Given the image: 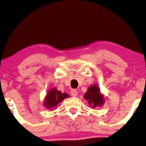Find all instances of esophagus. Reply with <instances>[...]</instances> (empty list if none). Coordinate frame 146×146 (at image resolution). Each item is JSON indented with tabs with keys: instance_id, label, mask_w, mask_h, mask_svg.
I'll return each mask as SVG.
<instances>
[{
	"instance_id": "1",
	"label": "esophagus",
	"mask_w": 146,
	"mask_h": 146,
	"mask_svg": "<svg viewBox=\"0 0 146 146\" xmlns=\"http://www.w3.org/2000/svg\"><path fill=\"white\" fill-rule=\"evenodd\" d=\"M70 94L72 95V96L73 97H76L78 94V92L76 90H72V91L70 92Z\"/></svg>"
}]
</instances>
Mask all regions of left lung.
I'll list each match as a JSON object with an SVG mask.
<instances>
[{
  "label": "left lung",
  "mask_w": 146,
  "mask_h": 146,
  "mask_svg": "<svg viewBox=\"0 0 146 146\" xmlns=\"http://www.w3.org/2000/svg\"><path fill=\"white\" fill-rule=\"evenodd\" d=\"M84 99L86 100L90 106H92L93 108L97 106H101L104 102L103 96L101 94L100 90L96 85H92L88 89L86 93H85Z\"/></svg>",
  "instance_id": "8db88e82"
}]
</instances>
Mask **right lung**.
Listing matches in <instances>:
<instances>
[{
  "label": "right lung",
  "instance_id": "1",
  "mask_svg": "<svg viewBox=\"0 0 146 146\" xmlns=\"http://www.w3.org/2000/svg\"><path fill=\"white\" fill-rule=\"evenodd\" d=\"M68 97L69 95L66 93H62L56 88L50 89L45 98L44 106L48 109L55 108L64 99Z\"/></svg>",
  "mask_w": 146,
  "mask_h": 146
}]
</instances>
